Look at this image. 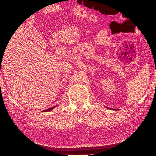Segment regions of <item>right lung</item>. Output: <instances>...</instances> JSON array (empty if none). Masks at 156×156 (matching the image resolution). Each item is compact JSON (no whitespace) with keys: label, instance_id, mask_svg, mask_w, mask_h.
<instances>
[{"label":"right lung","instance_id":"right-lung-1","mask_svg":"<svg viewBox=\"0 0 156 156\" xmlns=\"http://www.w3.org/2000/svg\"><path fill=\"white\" fill-rule=\"evenodd\" d=\"M55 107V106H54V107H51V108H48V109H46V110H45V111H43V112H48V111H51L52 109H53V108Z\"/></svg>","mask_w":156,"mask_h":156}]
</instances>
